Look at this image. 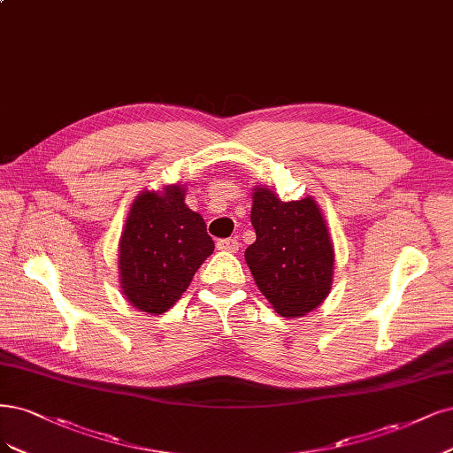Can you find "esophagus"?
<instances>
[{
	"mask_svg": "<svg viewBox=\"0 0 453 453\" xmlns=\"http://www.w3.org/2000/svg\"><path fill=\"white\" fill-rule=\"evenodd\" d=\"M217 247H219L221 251H228V253H234V251H238L240 243H238V240H234V238H223V240L217 242Z\"/></svg>",
	"mask_w": 453,
	"mask_h": 453,
	"instance_id": "34e87169",
	"label": "esophagus"
}]
</instances>
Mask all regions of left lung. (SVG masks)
Masks as SVG:
<instances>
[{
	"label": "left lung",
	"mask_w": 453,
	"mask_h": 453,
	"mask_svg": "<svg viewBox=\"0 0 453 453\" xmlns=\"http://www.w3.org/2000/svg\"><path fill=\"white\" fill-rule=\"evenodd\" d=\"M257 242L245 262L257 287L280 317H302L322 303L334 275V247L317 202H283L273 191L253 195Z\"/></svg>",
	"instance_id": "left-lung-1"
}]
</instances>
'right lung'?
Segmentation results:
<instances>
[{"mask_svg":"<svg viewBox=\"0 0 453 453\" xmlns=\"http://www.w3.org/2000/svg\"><path fill=\"white\" fill-rule=\"evenodd\" d=\"M180 185L142 193L129 211L119 242V277L126 298L146 313H165L213 253L202 217L185 206Z\"/></svg>","mask_w":453,"mask_h":453,"instance_id":"1","label":"right lung"}]
</instances>
